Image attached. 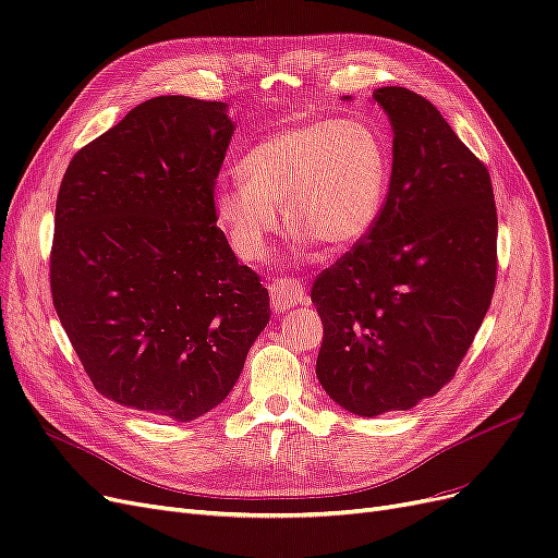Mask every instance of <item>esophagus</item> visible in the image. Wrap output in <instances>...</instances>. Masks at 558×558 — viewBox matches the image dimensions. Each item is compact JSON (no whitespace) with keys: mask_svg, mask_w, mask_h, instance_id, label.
<instances>
[{"mask_svg":"<svg viewBox=\"0 0 558 558\" xmlns=\"http://www.w3.org/2000/svg\"><path fill=\"white\" fill-rule=\"evenodd\" d=\"M307 291L302 289V283L295 279H275L269 286V300H272V307L281 314L298 307L300 302H305Z\"/></svg>","mask_w":558,"mask_h":558,"instance_id":"obj_1","label":"esophagus"}]
</instances>
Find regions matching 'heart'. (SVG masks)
<instances>
[{"mask_svg": "<svg viewBox=\"0 0 558 558\" xmlns=\"http://www.w3.org/2000/svg\"><path fill=\"white\" fill-rule=\"evenodd\" d=\"M238 177L211 195L214 221L238 256H265L279 209L310 256L312 244L332 256L375 230L391 189V154L363 118L291 123L253 144Z\"/></svg>", "mask_w": 558, "mask_h": 558, "instance_id": "heart-1", "label": "heart"}]
</instances>
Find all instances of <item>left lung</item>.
Listing matches in <instances>:
<instances>
[{
    "label": "left lung",
    "mask_w": 558,
    "mask_h": 558,
    "mask_svg": "<svg viewBox=\"0 0 558 558\" xmlns=\"http://www.w3.org/2000/svg\"><path fill=\"white\" fill-rule=\"evenodd\" d=\"M373 102L393 130L386 207L312 289L316 377L359 416L412 410L456 375L492 305L498 238L492 177L442 113L398 86Z\"/></svg>",
    "instance_id": "8db88e82"
}]
</instances>
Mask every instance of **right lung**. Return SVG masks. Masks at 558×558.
Here are the masks:
<instances>
[{
    "label": "right lung",
    "mask_w": 558,
    "mask_h": 558,
    "mask_svg": "<svg viewBox=\"0 0 558 558\" xmlns=\"http://www.w3.org/2000/svg\"><path fill=\"white\" fill-rule=\"evenodd\" d=\"M226 102L154 97L66 167L50 291L95 388L193 421L221 404L269 324V295L216 228Z\"/></svg>",
    "instance_id": "1"
}]
</instances>
